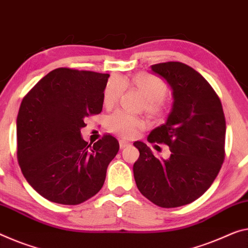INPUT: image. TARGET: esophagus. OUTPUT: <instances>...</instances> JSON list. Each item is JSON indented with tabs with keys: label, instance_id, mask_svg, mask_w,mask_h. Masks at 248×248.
<instances>
[{
	"label": "esophagus",
	"instance_id": "34e87169",
	"mask_svg": "<svg viewBox=\"0 0 248 248\" xmlns=\"http://www.w3.org/2000/svg\"><path fill=\"white\" fill-rule=\"evenodd\" d=\"M129 145H131V143L127 142V140H120V147L121 148H125V147H127Z\"/></svg>",
	"mask_w": 248,
	"mask_h": 248
}]
</instances>
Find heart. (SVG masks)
<instances>
[{
	"label": "heart",
	"instance_id": "1",
	"mask_svg": "<svg viewBox=\"0 0 248 248\" xmlns=\"http://www.w3.org/2000/svg\"><path fill=\"white\" fill-rule=\"evenodd\" d=\"M134 87L144 97L143 108L148 115L161 117L169 109L165 98L167 85L159 76L150 73H139L131 78L112 76L103 92V104L112 108L120 100L125 87ZM144 121L126 112L116 111L108 117V126L112 132L123 137H134L144 128Z\"/></svg>",
	"mask_w": 248,
	"mask_h": 248
}]
</instances>
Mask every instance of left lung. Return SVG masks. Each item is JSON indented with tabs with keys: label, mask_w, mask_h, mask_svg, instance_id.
<instances>
[{
	"label": "left lung",
	"mask_w": 248,
	"mask_h": 248,
	"mask_svg": "<svg viewBox=\"0 0 248 248\" xmlns=\"http://www.w3.org/2000/svg\"><path fill=\"white\" fill-rule=\"evenodd\" d=\"M173 90L166 123L151 132V143L165 144L170 155L155 157L137 142L140 157L133 172L142 195L159 207L189 204L209 188L225 158L226 122L218 95L199 72L181 62L152 65Z\"/></svg>",
	"instance_id": "left-lung-1"
}]
</instances>
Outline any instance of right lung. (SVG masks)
I'll list each match as a JSON object with an SVG mask.
<instances>
[{
  "mask_svg": "<svg viewBox=\"0 0 248 248\" xmlns=\"http://www.w3.org/2000/svg\"><path fill=\"white\" fill-rule=\"evenodd\" d=\"M108 74L59 67L25 95L16 120L17 161L29 184L51 202L78 205L100 192L119 152L105 134L93 146L81 136L84 119L100 114Z\"/></svg>",
  "mask_w": 248,
  "mask_h": 248,
  "instance_id": "1",
  "label": "right lung"
}]
</instances>
